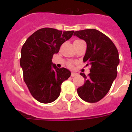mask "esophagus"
I'll return each mask as SVG.
<instances>
[{
    "label": "esophagus",
    "instance_id": "obj_1",
    "mask_svg": "<svg viewBox=\"0 0 132 132\" xmlns=\"http://www.w3.org/2000/svg\"><path fill=\"white\" fill-rule=\"evenodd\" d=\"M76 75H77V73H74V72H72V73H71V77H75V76H76Z\"/></svg>",
    "mask_w": 132,
    "mask_h": 132
}]
</instances>
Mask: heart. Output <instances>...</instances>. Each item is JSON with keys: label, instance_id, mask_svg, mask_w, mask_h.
<instances>
[{"label": "heart", "instance_id": "heart-1", "mask_svg": "<svg viewBox=\"0 0 132 132\" xmlns=\"http://www.w3.org/2000/svg\"><path fill=\"white\" fill-rule=\"evenodd\" d=\"M68 65H69V67H72L73 66V63H72V62H69L68 63Z\"/></svg>", "mask_w": 132, "mask_h": 132}]
</instances>
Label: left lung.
<instances>
[{"mask_svg": "<svg viewBox=\"0 0 132 132\" xmlns=\"http://www.w3.org/2000/svg\"><path fill=\"white\" fill-rule=\"evenodd\" d=\"M74 36L87 43L83 61L91 65L87 77L80 73L85 81L77 88L78 95L86 102H97L106 96L117 76L118 52L108 36L95 29L76 31Z\"/></svg>", "mask_w": 132, "mask_h": 132, "instance_id": "left-lung-1", "label": "left lung"}]
</instances>
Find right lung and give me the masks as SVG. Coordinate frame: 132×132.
Here are the masks:
<instances>
[{
  "instance_id": "obj_1",
  "label": "right lung",
  "mask_w": 132,
  "mask_h": 132,
  "mask_svg": "<svg viewBox=\"0 0 132 132\" xmlns=\"http://www.w3.org/2000/svg\"><path fill=\"white\" fill-rule=\"evenodd\" d=\"M73 33L74 31L50 28L39 29L26 39L22 47L20 64L24 82L31 96L41 103L55 101L60 94L62 82L71 76L68 69L57 68L52 59Z\"/></svg>"
}]
</instances>
